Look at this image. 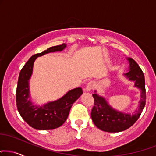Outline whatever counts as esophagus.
Here are the masks:
<instances>
[{"label":"esophagus","mask_w":156,"mask_h":156,"mask_svg":"<svg viewBox=\"0 0 156 156\" xmlns=\"http://www.w3.org/2000/svg\"><path fill=\"white\" fill-rule=\"evenodd\" d=\"M95 87V83L94 81H90L87 83L86 86V91H91V90L94 89Z\"/></svg>","instance_id":"obj_1"}]
</instances>
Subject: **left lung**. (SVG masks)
<instances>
[{
	"label": "left lung",
	"mask_w": 156,
	"mask_h": 156,
	"mask_svg": "<svg viewBox=\"0 0 156 156\" xmlns=\"http://www.w3.org/2000/svg\"><path fill=\"white\" fill-rule=\"evenodd\" d=\"M129 66V71L123 76L130 81L134 82V87L140 90V99L138 108L132 113L124 112L114 109L106 100L94 91L92 96L94 99V106L91 110V119L97 128L104 132L116 133L123 132L131 127L137 121L146 102V91L144 76L138 64L132 58H126Z\"/></svg>",
	"instance_id": "left-lung-1"
}]
</instances>
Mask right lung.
<instances>
[{
    "label": "right lung",
    "mask_w": 156,
    "mask_h": 156,
    "mask_svg": "<svg viewBox=\"0 0 156 156\" xmlns=\"http://www.w3.org/2000/svg\"><path fill=\"white\" fill-rule=\"evenodd\" d=\"M66 47L67 45L63 44L32 56L20 73L16 94L17 110L24 121L37 130H50L61 126L68 117L73 104L83 94L81 88H76L68 91L57 100L41 105L35 104L31 99L29 83L35 59L44 54L60 52Z\"/></svg>",
    "instance_id": "right-lung-1"
}]
</instances>
